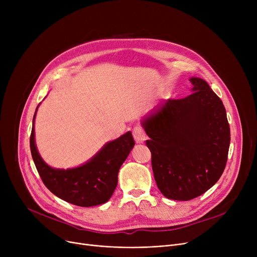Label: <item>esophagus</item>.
Segmentation results:
<instances>
[{
    "label": "esophagus",
    "instance_id": "1",
    "mask_svg": "<svg viewBox=\"0 0 257 257\" xmlns=\"http://www.w3.org/2000/svg\"><path fill=\"white\" fill-rule=\"evenodd\" d=\"M133 138L134 140H136V142L138 144H142L146 141V133H145V130L141 127V126H136L133 128Z\"/></svg>",
    "mask_w": 257,
    "mask_h": 257
}]
</instances>
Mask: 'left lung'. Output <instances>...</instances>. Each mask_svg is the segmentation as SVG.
Returning <instances> with one entry per match:
<instances>
[{
    "instance_id": "1",
    "label": "left lung",
    "mask_w": 257,
    "mask_h": 257,
    "mask_svg": "<svg viewBox=\"0 0 257 257\" xmlns=\"http://www.w3.org/2000/svg\"><path fill=\"white\" fill-rule=\"evenodd\" d=\"M190 81V96L168 100L142 121L157 187L179 201L201 196L220 179L230 144L222 100L203 79Z\"/></svg>"
}]
</instances>
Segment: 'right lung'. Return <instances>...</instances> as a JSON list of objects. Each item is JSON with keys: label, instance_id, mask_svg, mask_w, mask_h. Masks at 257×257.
<instances>
[{"label": "right lung", "instance_id": "obj_1", "mask_svg": "<svg viewBox=\"0 0 257 257\" xmlns=\"http://www.w3.org/2000/svg\"><path fill=\"white\" fill-rule=\"evenodd\" d=\"M38 108V106H37ZM30 136V149L35 167L50 192L71 204L90 207L105 203L117 185L120 166L136 145L128 131L118 139L107 143L83 166L74 169H53L40 157L34 140V118Z\"/></svg>", "mask_w": 257, "mask_h": 257}]
</instances>
